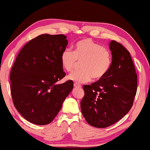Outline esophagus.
I'll list each match as a JSON object with an SVG mask.
<instances>
[{
	"label": "esophagus",
	"instance_id": "34e87169",
	"mask_svg": "<svg viewBox=\"0 0 150 150\" xmlns=\"http://www.w3.org/2000/svg\"><path fill=\"white\" fill-rule=\"evenodd\" d=\"M74 87L75 88H81V85L78 83H74Z\"/></svg>",
	"mask_w": 150,
	"mask_h": 150
}]
</instances>
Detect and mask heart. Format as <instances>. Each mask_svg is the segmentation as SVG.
<instances>
[{
  "label": "heart",
  "mask_w": 150,
  "mask_h": 150,
  "mask_svg": "<svg viewBox=\"0 0 150 150\" xmlns=\"http://www.w3.org/2000/svg\"><path fill=\"white\" fill-rule=\"evenodd\" d=\"M60 59L63 68L67 72L74 71L81 62V69L68 76L69 80L80 83L89 82L93 77L96 80L102 79L111 65L109 50L88 38L76 42L74 52L64 49Z\"/></svg>",
  "instance_id": "heart-1"
}]
</instances>
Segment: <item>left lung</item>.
Here are the masks:
<instances>
[{"label":"left lung","instance_id":"obj_1","mask_svg":"<svg viewBox=\"0 0 150 150\" xmlns=\"http://www.w3.org/2000/svg\"><path fill=\"white\" fill-rule=\"evenodd\" d=\"M112 61L101 79L83 86L84 97L81 109L86 122L92 126L105 128L118 122L132 108L137 92V76L129 52L111 41Z\"/></svg>","mask_w":150,"mask_h":150}]
</instances>
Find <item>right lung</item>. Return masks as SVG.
Returning <instances> with one entry per match:
<instances>
[{
    "instance_id": "1",
    "label": "right lung",
    "mask_w": 150,
    "mask_h": 150,
    "mask_svg": "<svg viewBox=\"0 0 150 150\" xmlns=\"http://www.w3.org/2000/svg\"><path fill=\"white\" fill-rule=\"evenodd\" d=\"M68 41L64 35L43 34L28 41L11 71V92L15 108L28 122L47 125L56 117L73 87L65 76L61 54Z\"/></svg>"
}]
</instances>
